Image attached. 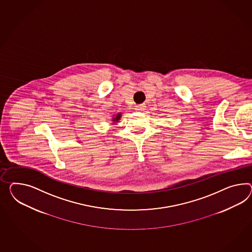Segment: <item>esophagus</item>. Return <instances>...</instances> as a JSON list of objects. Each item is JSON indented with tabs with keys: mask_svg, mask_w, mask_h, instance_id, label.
Returning a JSON list of instances; mask_svg holds the SVG:
<instances>
[{
	"mask_svg": "<svg viewBox=\"0 0 252 252\" xmlns=\"http://www.w3.org/2000/svg\"><path fill=\"white\" fill-rule=\"evenodd\" d=\"M146 106L144 104H141V105H137L135 106L136 111H142V110H145Z\"/></svg>",
	"mask_w": 252,
	"mask_h": 252,
	"instance_id": "esophagus-1",
	"label": "esophagus"
}]
</instances>
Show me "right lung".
<instances>
[{
  "instance_id": "right-lung-1",
  "label": "right lung",
  "mask_w": 252,
  "mask_h": 252,
  "mask_svg": "<svg viewBox=\"0 0 252 252\" xmlns=\"http://www.w3.org/2000/svg\"><path fill=\"white\" fill-rule=\"evenodd\" d=\"M123 116V113L122 112H119V113H117L115 115H113L112 117V119H111V122L113 124H116L120 120H121V118Z\"/></svg>"
}]
</instances>
